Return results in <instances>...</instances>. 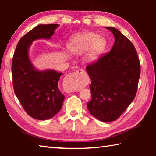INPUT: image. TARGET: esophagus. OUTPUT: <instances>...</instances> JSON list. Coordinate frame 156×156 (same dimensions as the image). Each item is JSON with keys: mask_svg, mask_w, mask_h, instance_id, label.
I'll use <instances>...</instances> for the list:
<instances>
[{"mask_svg": "<svg viewBox=\"0 0 156 156\" xmlns=\"http://www.w3.org/2000/svg\"><path fill=\"white\" fill-rule=\"evenodd\" d=\"M86 79L87 75L82 70H78L75 73L70 74L66 79L67 82L70 84V86L69 92H72L80 90V89L76 88V85L84 82Z\"/></svg>", "mask_w": 156, "mask_h": 156, "instance_id": "obj_1", "label": "esophagus"}]
</instances>
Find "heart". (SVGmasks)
<instances>
[{
	"mask_svg": "<svg viewBox=\"0 0 156 156\" xmlns=\"http://www.w3.org/2000/svg\"><path fill=\"white\" fill-rule=\"evenodd\" d=\"M108 46L105 37H100L93 32H87L74 36L68 44V48L75 54H83L88 52L86 60L88 62L97 61L104 53Z\"/></svg>",
	"mask_w": 156,
	"mask_h": 156,
	"instance_id": "heart-1",
	"label": "heart"
}]
</instances>
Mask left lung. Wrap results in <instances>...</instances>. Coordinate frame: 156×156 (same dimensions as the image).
I'll list each match as a JSON object with an SVG mask.
<instances>
[{"label":"left lung","instance_id":"obj_1","mask_svg":"<svg viewBox=\"0 0 156 156\" xmlns=\"http://www.w3.org/2000/svg\"><path fill=\"white\" fill-rule=\"evenodd\" d=\"M114 36L112 48L96 62L88 65L92 99L87 108L103 122L116 120L134 99L140 64L134 46L121 31L106 27Z\"/></svg>","mask_w":156,"mask_h":156}]
</instances>
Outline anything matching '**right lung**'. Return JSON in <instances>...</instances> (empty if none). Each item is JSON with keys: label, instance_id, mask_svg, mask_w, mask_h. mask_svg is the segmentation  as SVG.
<instances>
[{"label": "right lung", "instance_id": "add662e5", "mask_svg": "<svg viewBox=\"0 0 156 156\" xmlns=\"http://www.w3.org/2000/svg\"><path fill=\"white\" fill-rule=\"evenodd\" d=\"M58 24H40L19 41L12 59V73L14 92L24 110L32 118L46 120L62 109L64 95L58 81L62 73L55 70H38L30 59L29 51L33 42L51 39Z\"/></svg>", "mask_w": 156, "mask_h": 156}]
</instances>
